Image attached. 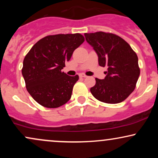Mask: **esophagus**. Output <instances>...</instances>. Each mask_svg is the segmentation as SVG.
<instances>
[{
	"label": "esophagus",
	"mask_w": 158,
	"mask_h": 158,
	"mask_svg": "<svg viewBox=\"0 0 158 158\" xmlns=\"http://www.w3.org/2000/svg\"><path fill=\"white\" fill-rule=\"evenodd\" d=\"M79 77H80V78H85V77H87V76L84 73H81V74H79Z\"/></svg>",
	"instance_id": "34e87169"
}]
</instances>
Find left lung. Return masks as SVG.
I'll list each match as a JSON object with an SVG mask.
<instances>
[{"label": "left lung", "mask_w": 158, "mask_h": 158, "mask_svg": "<svg viewBox=\"0 0 158 158\" xmlns=\"http://www.w3.org/2000/svg\"><path fill=\"white\" fill-rule=\"evenodd\" d=\"M85 36L97 52L99 66L108 67L104 79L96 78V84L90 88L92 95L108 104L123 102L134 91L138 80L140 71L137 54L115 34L97 32Z\"/></svg>", "instance_id": "obj_1"}]
</instances>
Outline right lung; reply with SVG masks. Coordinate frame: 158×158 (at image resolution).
<instances>
[{
	"instance_id": "obj_1",
	"label": "right lung",
	"mask_w": 158,
	"mask_h": 158,
	"mask_svg": "<svg viewBox=\"0 0 158 158\" xmlns=\"http://www.w3.org/2000/svg\"><path fill=\"white\" fill-rule=\"evenodd\" d=\"M84 41L79 33L48 35L25 56L22 75L27 90L41 106L56 108L70 100L79 76L70 77L61 70Z\"/></svg>"
}]
</instances>
